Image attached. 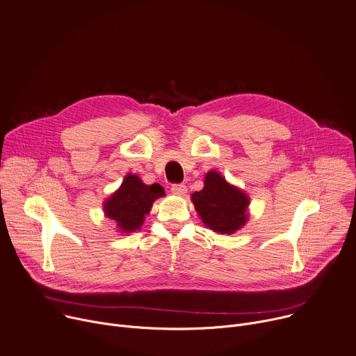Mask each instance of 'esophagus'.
<instances>
[{
    "label": "esophagus",
    "mask_w": 356,
    "mask_h": 356,
    "mask_svg": "<svg viewBox=\"0 0 356 356\" xmlns=\"http://www.w3.org/2000/svg\"><path fill=\"white\" fill-rule=\"evenodd\" d=\"M172 191L177 196H184L187 193V187H186V184H181V183L180 184H172Z\"/></svg>",
    "instance_id": "1"
}]
</instances>
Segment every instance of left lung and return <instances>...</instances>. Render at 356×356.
<instances>
[{
    "mask_svg": "<svg viewBox=\"0 0 356 356\" xmlns=\"http://www.w3.org/2000/svg\"><path fill=\"white\" fill-rule=\"evenodd\" d=\"M191 202L206 227L214 233L229 236L247 222L248 196L214 170L206 175L203 190L193 193Z\"/></svg>",
    "mask_w": 356,
    "mask_h": 356,
    "instance_id": "obj_1",
    "label": "left lung"
}]
</instances>
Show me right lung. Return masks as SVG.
Segmentation results:
<instances>
[{"instance_id":"1","label":"right lung","mask_w":356,"mask_h":356,"mask_svg":"<svg viewBox=\"0 0 356 356\" xmlns=\"http://www.w3.org/2000/svg\"><path fill=\"white\" fill-rule=\"evenodd\" d=\"M165 196L160 184H145L136 175L129 173L120 187L104 203L105 216L116 221L122 233L140 230L156 199Z\"/></svg>"}]
</instances>
